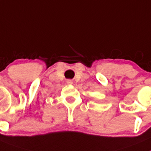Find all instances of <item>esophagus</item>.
I'll return each mask as SVG.
<instances>
[{
  "instance_id": "1",
  "label": "esophagus",
  "mask_w": 151,
  "mask_h": 151,
  "mask_svg": "<svg viewBox=\"0 0 151 151\" xmlns=\"http://www.w3.org/2000/svg\"><path fill=\"white\" fill-rule=\"evenodd\" d=\"M73 81L72 80H67V84H70V85H71V84H73Z\"/></svg>"
}]
</instances>
